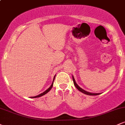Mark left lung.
<instances>
[{"instance_id":"8db88e82","label":"left lung","mask_w":125,"mask_h":125,"mask_svg":"<svg viewBox=\"0 0 125 125\" xmlns=\"http://www.w3.org/2000/svg\"><path fill=\"white\" fill-rule=\"evenodd\" d=\"M72 77H73V83H74V86H75L76 87V88L77 89H78L79 90V91H81V92L83 93V94H87V95H91V96L98 95V94H92V93L88 92H86V91H85V90H84L83 89H82L81 87H80L79 86L77 85V84L76 83L75 80H74V77H73V76H72Z\"/></svg>"}]
</instances>
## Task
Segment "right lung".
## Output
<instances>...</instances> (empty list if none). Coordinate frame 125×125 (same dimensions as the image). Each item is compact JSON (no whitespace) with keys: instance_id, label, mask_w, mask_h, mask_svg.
<instances>
[{"instance_id":"add662e5","label":"right lung","mask_w":125,"mask_h":125,"mask_svg":"<svg viewBox=\"0 0 125 125\" xmlns=\"http://www.w3.org/2000/svg\"><path fill=\"white\" fill-rule=\"evenodd\" d=\"M54 78H55V76H54V78H53V81H54ZM53 81L52 84V85L51 86H50L49 88H48V89H47L46 90V91H44V92H43V93H42V94H39V95H38V96H34V97H31V98H36V97H41V96H43V95H44V94H46L48 92H49L50 90H51V89H52V86H53Z\"/></svg>"}]
</instances>
